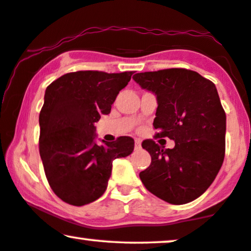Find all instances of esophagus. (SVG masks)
Listing matches in <instances>:
<instances>
[{
    "label": "esophagus",
    "instance_id": "34e87169",
    "mask_svg": "<svg viewBox=\"0 0 251 251\" xmlns=\"http://www.w3.org/2000/svg\"><path fill=\"white\" fill-rule=\"evenodd\" d=\"M140 149H142V142H140L139 139H136L135 140V150L138 151Z\"/></svg>",
    "mask_w": 251,
    "mask_h": 251
}]
</instances>
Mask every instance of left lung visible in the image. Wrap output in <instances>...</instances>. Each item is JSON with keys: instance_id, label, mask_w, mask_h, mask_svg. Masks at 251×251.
I'll list each match as a JSON object with an SVG mask.
<instances>
[{"instance_id": "obj_1", "label": "left lung", "mask_w": 251, "mask_h": 251, "mask_svg": "<svg viewBox=\"0 0 251 251\" xmlns=\"http://www.w3.org/2000/svg\"><path fill=\"white\" fill-rule=\"evenodd\" d=\"M133 80L156 95V138L175 140L174 149L153 139L142 143L152 157L139 174L144 186L173 204L195 200L214 181L225 156L226 114L217 89L185 68L137 73Z\"/></svg>"}]
</instances>
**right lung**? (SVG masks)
<instances>
[{"mask_svg":"<svg viewBox=\"0 0 251 251\" xmlns=\"http://www.w3.org/2000/svg\"><path fill=\"white\" fill-rule=\"evenodd\" d=\"M132 74L78 71L48 85L39 118V150L51 190L66 203L80 207L100 198L113 161L132 153L135 142L128 136L95 143V122L111 112Z\"/></svg>","mask_w":251,"mask_h":251,"instance_id":"obj_1","label":"right lung"}]
</instances>
